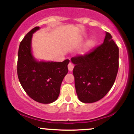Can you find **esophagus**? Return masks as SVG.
<instances>
[{
  "label": "esophagus",
  "instance_id": "1",
  "mask_svg": "<svg viewBox=\"0 0 134 134\" xmlns=\"http://www.w3.org/2000/svg\"><path fill=\"white\" fill-rule=\"evenodd\" d=\"M74 69V65L72 63H69L68 65V69L69 71H72Z\"/></svg>",
  "mask_w": 134,
  "mask_h": 134
}]
</instances>
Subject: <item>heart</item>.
<instances>
[{
	"label": "heart",
	"mask_w": 134,
	"mask_h": 134,
	"mask_svg": "<svg viewBox=\"0 0 134 134\" xmlns=\"http://www.w3.org/2000/svg\"><path fill=\"white\" fill-rule=\"evenodd\" d=\"M97 38L94 36H92L90 37L87 41H86V44L84 45V48L83 50V54H87L90 52L91 50L94 47V46L97 44Z\"/></svg>",
	"instance_id": "heart-1"
}]
</instances>
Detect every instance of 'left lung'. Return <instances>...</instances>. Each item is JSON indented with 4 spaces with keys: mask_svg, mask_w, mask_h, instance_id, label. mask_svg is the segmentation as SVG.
Instances as JSON below:
<instances>
[{
    "mask_svg": "<svg viewBox=\"0 0 134 134\" xmlns=\"http://www.w3.org/2000/svg\"><path fill=\"white\" fill-rule=\"evenodd\" d=\"M78 99L93 103L103 98L114 83L119 69V48L106 32L103 43L84 56L71 59Z\"/></svg>",
    "mask_w": 134,
    "mask_h": 134,
    "instance_id": "8db88e82",
    "label": "left lung"
}]
</instances>
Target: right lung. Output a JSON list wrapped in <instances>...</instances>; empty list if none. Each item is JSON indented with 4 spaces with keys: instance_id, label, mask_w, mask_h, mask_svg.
I'll return each instance as SVG.
<instances>
[{
    "instance_id": "1",
    "label": "right lung",
    "mask_w": 134,
    "mask_h": 134,
    "mask_svg": "<svg viewBox=\"0 0 134 134\" xmlns=\"http://www.w3.org/2000/svg\"><path fill=\"white\" fill-rule=\"evenodd\" d=\"M31 30L21 42L19 48L17 75L23 88L36 102L50 104L58 98L60 87L68 72L69 59L62 62L37 60L32 54L33 34L40 30Z\"/></svg>"
}]
</instances>
